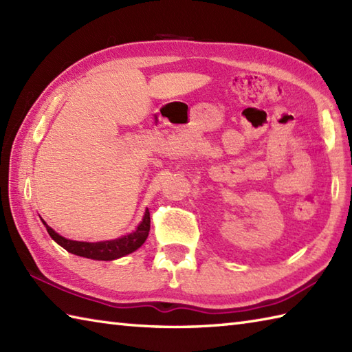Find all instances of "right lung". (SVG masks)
Here are the masks:
<instances>
[{
  "instance_id": "add662e5",
  "label": "right lung",
  "mask_w": 352,
  "mask_h": 352,
  "mask_svg": "<svg viewBox=\"0 0 352 352\" xmlns=\"http://www.w3.org/2000/svg\"><path fill=\"white\" fill-rule=\"evenodd\" d=\"M42 222L52 241L57 242L62 246V248H65L68 252L76 254V256H80V257L92 258V260H104V261L121 258V257L126 256V254H131L136 250H139L140 246L145 243L148 233H149V226H151L149 212L146 208L144 219L140 221L136 230L131 231V233H129V234L113 239V241L78 242V241H71V239H66V237L60 236L58 233H56V231L52 230L43 219H42Z\"/></svg>"
}]
</instances>
